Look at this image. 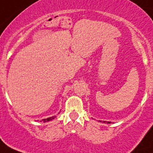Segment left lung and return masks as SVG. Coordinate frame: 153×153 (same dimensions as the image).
Wrapping results in <instances>:
<instances>
[{
    "mask_svg": "<svg viewBox=\"0 0 153 153\" xmlns=\"http://www.w3.org/2000/svg\"><path fill=\"white\" fill-rule=\"evenodd\" d=\"M110 123V122H108V123Z\"/></svg>",
    "mask_w": 153,
    "mask_h": 153,
    "instance_id": "left-lung-1",
    "label": "left lung"
}]
</instances>
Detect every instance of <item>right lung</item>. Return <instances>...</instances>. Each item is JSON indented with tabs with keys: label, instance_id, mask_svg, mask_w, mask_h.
Masks as SVG:
<instances>
[{
	"label": "right lung",
	"instance_id": "1",
	"mask_svg": "<svg viewBox=\"0 0 153 153\" xmlns=\"http://www.w3.org/2000/svg\"><path fill=\"white\" fill-rule=\"evenodd\" d=\"M55 116L54 117H49V118H47V119H44V120H43L42 121H44V122H48V121H50V120H53V119L55 118Z\"/></svg>",
	"mask_w": 153,
	"mask_h": 153
}]
</instances>
